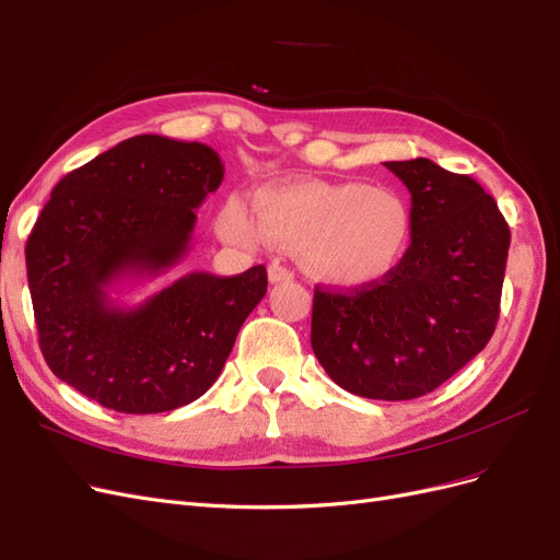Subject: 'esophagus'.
<instances>
[{
  "instance_id": "obj_1",
  "label": "esophagus",
  "mask_w": 560,
  "mask_h": 560,
  "mask_svg": "<svg viewBox=\"0 0 560 560\" xmlns=\"http://www.w3.org/2000/svg\"><path fill=\"white\" fill-rule=\"evenodd\" d=\"M294 278V273L287 266H282L280 261H273L268 266V280L278 284V282H290Z\"/></svg>"
}]
</instances>
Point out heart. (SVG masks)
I'll use <instances>...</instances> for the list:
<instances>
[{
  "label": "heart",
  "instance_id": "obj_1",
  "mask_svg": "<svg viewBox=\"0 0 560 560\" xmlns=\"http://www.w3.org/2000/svg\"><path fill=\"white\" fill-rule=\"evenodd\" d=\"M257 219L241 198L219 208L214 226L226 243L268 241L296 249L306 273L334 287H369L401 264L413 241V208L393 186L366 182H294L254 196Z\"/></svg>",
  "mask_w": 560,
  "mask_h": 560
}]
</instances>
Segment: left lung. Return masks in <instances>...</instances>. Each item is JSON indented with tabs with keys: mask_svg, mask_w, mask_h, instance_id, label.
I'll use <instances>...</instances> for the list:
<instances>
[{
	"mask_svg": "<svg viewBox=\"0 0 560 560\" xmlns=\"http://www.w3.org/2000/svg\"><path fill=\"white\" fill-rule=\"evenodd\" d=\"M383 165L411 194V247L376 284L317 287L311 346L348 393L404 401L432 393L490 341L512 235L493 196L471 177L430 159Z\"/></svg>",
	"mask_w": 560,
	"mask_h": 560,
	"instance_id": "1",
	"label": "left lung"
}]
</instances>
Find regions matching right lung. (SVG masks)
Here are the masks:
<instances>
[{
	"label": "right lung",
	"mask_w": 560,
	"mask_h": 560,
	"mask_svg": "<svg viewBox=\"0 0 560 560\" xmlns=\"http://www.w3.org/2000/svg\"><path fill=\"white\" fill-rule=\"evenodd\" d=\"M222 179L212 147L135 135L56 184L25 261L39 348L62 383L121 413L173 411L212 387L266 294L264 266L194 270L138 306L112 292L186 257L196 210Z\"/></svg>",
	"instance_id": "add662e5"
}]
</instances>
